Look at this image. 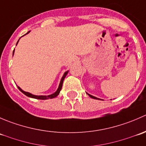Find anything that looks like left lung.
Listing matches in <instances>:
<instances>
[{
  "label": "left lung",
  "instance_id": "1",
  "mask_svg": "<svg viewBox=\"0 0 146 146\" xmlns=\"http://www.w3.org/2000/svg\"><path fill=\"white\" fill-rule=\"evenodd\" d=\"M87 94H88V95H89V96L91 98H92V99H95V100H102L100 99V98H96V97H95V96H92V95H90V94H88V93H87Z\"/></svg>",
  "mask_w": 146,
  "mask_h": 146
}]
</instances>
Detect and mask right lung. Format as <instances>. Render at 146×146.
Returning a JSON list of instances; mask_svg holds the SVG:
<instances>
[{"instance_id":"right-lung-1","label":"right lung","mask_w":146,"mask_h":146,"mask_svg":"<svg viewBox=\"0 0 146 146\" xmlns=\"http://www.w3.org/2000/svg\"><path fill=\"white\" fill-rule=\"evenodd\" d=\"M29 32H30V31H29V32H28L27 34H25V35H27L28 33H29ZM25 35H24V36H25ZM21 37H22V36H21ZM21 37H20V38H21ZM20 39H19V40H20ZM19 40L17 41V43H18ZM17 44H16V45H17ZM14 52H15V49H14V51H13V54H14ZM68 73V70H67V71L65 72L64 74L63 75L62 78H61V81H60L59 85H58V89L56 90V92H54V93L51 94V95H33V94L30 93V92H25V91L23 90H22L21 88H20V87L17 86V88H18V89L20 90L21 91V92H23V94H25V95L26 96L29 97V98H35V99H38V100H48V99H51V98H56V96H58V94L60 93V91H61V88H62L63 82H64V80L65 78H66V76H67Z\"/></svg>"}]
</instances>
